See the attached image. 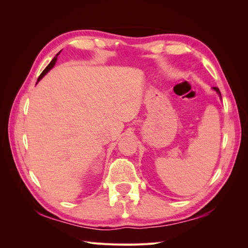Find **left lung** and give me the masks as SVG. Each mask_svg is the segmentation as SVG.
<instances>
[{
  "label": "left lung",
  "mask_w": 248,
  "mask_h": 248,
  "mask_svg": "<svg viewBox=\"0 0 248 248\" xmlns=\"http://www.w3.org/2000/svg\"><path fill=\"white\" fill-rule=\"evenodd\" d=\"M213 89H214V90H215V91H216L217 93H218V94H219V96H220V92H219V89H218V88H216V87H214Z\"/></svg>",
  "instance_id": "8db88e82"
}]
</instances>
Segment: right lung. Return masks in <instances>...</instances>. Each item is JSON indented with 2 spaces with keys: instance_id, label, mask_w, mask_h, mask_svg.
I'll return each instance as SVG.
<instances>
[{
  "instance_id": "obj_1",
  "label": "right lung",
  "mask_w": 248,
  "mask_h": 248,
  "mask_svg": "<svg viewBox=\"0 0 248 248\" xmlns=\"http://www.w3.org/2000/svg\"><path fill=\"white\" fill-rule=\"evenodd\" d=\"M60 52H61V51H60ZM60 52H58V54L55 56V58L54 59H52L51 60V62L46 66V69H44L43 71H42V73L40 74V76H39V78H38V80H37V81H39L44 76H46V74L52 68V67H54L55 66V64H56V62H57V59H58V56H59V54H60Z\"/></svg>"
}]
</instances>
